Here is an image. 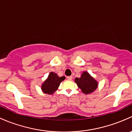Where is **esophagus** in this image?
Wrapping results in <instances>:
<instances>
[{
  "label": "esophagus",
  "instance_id": "esophagus-1",
  "mask_svg": "<svg viewBox=\"0 0 132 132\" xmlns=\"http://www.w3.org/2000/svg\"><path fill=\"white\" fill-rule=\"evenodd\" d=\"M67 80H69V81H71V80L72 79V76H68V77H67Z\"/></svg>",
  "mask_w": 132,
  "mask_h": 132
}]
</instances>
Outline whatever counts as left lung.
<instances>
[{"instance_id":"1","label":"left lung","mask_w":132,"mask_h":132,"mask_svg":"<svg viewBox=\"0 0 132 132\" xmlns=\"http://www.w3.org/2000/svg\"><path fill=\"white\" fill-rule=\"evenodd\" d=\"M77 86L85 94H89L94 92L98 87V82L88 72H84L81 77L75 79Z\"/></svg>"}]
</instances>
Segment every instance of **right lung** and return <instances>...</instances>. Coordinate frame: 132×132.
Wrapping results in <instances>:
<instances>
[{
	"instance_id": "add662e5",
	"label": "right lung",
	"mask_w": 132,
	"mask_h": 132,
	"mask_svg": "<svg viewBox=\"0 0 132 132\" xmlns=\"http://www.w3.org/2000/svg\"><path fill=\"white\" fill-rule=\"evenodd\" d=\"M65 79V76L59 77L56 73L51 72L49 74L47 79L42 84V91L46 94L52 95L55 91L58 89L60 82Z\"/></svg>"
}]
</instances>
